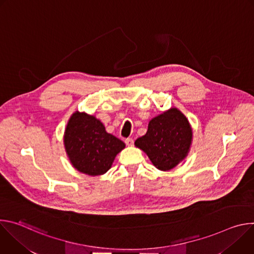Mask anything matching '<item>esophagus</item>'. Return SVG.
I'll return each instance as SVG.
<instances>
[{
	"mask_svg": "<svg viewBox=\"0 0 254 254\" xmlns=\"http://www.w3.org/2000/svg\"><path fill=\"white\" fill-rule=\"evenodd\" d=\"M125 142H126L127 146H128V147H131L132 144H133V139H132V138H126Z\"/></svg>",
	"mask_w": 254,
	"mask_h": 254,
	"instance_id": "obj_1",
	"label": "esophagus"
}]
</instances>
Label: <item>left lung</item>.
<instances>
[{
  "mask_svg": "<svg viewBox=\"0 0 254 254\" xmlns=\"http://www.w3.org/2000/svg\"><path fill=\"white\" fill-rule=\"evenodd\" d=\"M193 130L186 116L178 110H170L153 118L147 133L134 141V146L146 153L160 171H170L189 154Z\"/></svg>",
  "mask_w": 254,
  "mask_h": 254,
  "instance_id": "8db88e82",
  "label": "left lung"
}]
</instances>
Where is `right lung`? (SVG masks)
<instances>
[{
  "instance_id": "add662e5",
  "label": "right lung",
  "mask_w": 254,
  "mask_h": 254,
  "mask_svg": "<svg viewBox=\"0 0 254 254\" xmlns=\"http://www.w3.org/2000/svg\"><path fill=\"white\" fill-rule=\"evenodd\" d=\"M63 141L71 165L93 177L110 170L117 155L126 148L123 140L105 130L98 119L79 112L68 120Z\"/></svg>"
}]
</instances>
